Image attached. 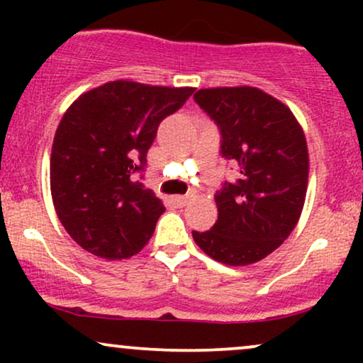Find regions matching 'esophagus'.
I'll return each instance as SVG.
<instances>
[{
	"instance_id": "1",
	"label": "esophagus",
	"mask_w": 363,
	"mask_h": 363,
	"mask_svg": "<svg viewBox=\"0 0 363 363\" xmlns=\"http://www.w3.org/2000/svg\"><path fill=\"white\" fill-rule=\"evenodd\" d=\"M187 201H189L187 196H176V198H174V203H176L177 206H186Z\"/></svg>"
}]
</instances>
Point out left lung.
Wrapping results in <instances>:
<instances>
[{"instance_id": "left-lung-1", "label": "left lung", "mask_w": 363, "mask_h": 363, "mask_svg": "<svg viewBox=\"0 0 363 363\" xmlns=\"http://www.w3.org/2000/svg\"><path fill=\"white\" fill-rule=\"evenodd\" d=\"M194 101L218 126L220 153L237 164L239 179L216 191L218 220L193 239L215 261L252 264L280 247L301 218L306 136L285 104L254 86L201 89Z\"/></svg>"}]
</instances>
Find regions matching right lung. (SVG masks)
<instances>
[{
    "label": "right lung",
    "instance_id": "obj_1",
    "mask_svg": "<svg viewBox=\"0 0 363 363\" xmlns=\"http://www.w3.org/2000/svg\"><path fill=\"white\" fill-rule=\"evenodd\" d=\"M193 91L118 80L80 95L65 112L52 141L51 194L62 227L85 251L114 261L147 245L165 206L136 174L158 124Z\"/></svg>",
    "mask_w": 363,
    "mask_h": 363
}]
</instances>
